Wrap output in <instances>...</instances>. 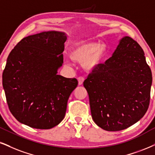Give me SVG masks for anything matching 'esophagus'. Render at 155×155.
<instances>
[{"mask_svg": "<svg viewBox=\"0 0 155 155\" xmlns=\"http://www.w3.org/2000/svg\"><path fill=\"white\" fill-rule=\"evenodd\" d=\"M78 84H79V85H83L84 80L85 79H84L83 77H79L78 78Z\"/></svg>", "mask_w": 155, "mask_h": 155, "instance_id": "34e87169", "label": "esophagus"}]
</instances>
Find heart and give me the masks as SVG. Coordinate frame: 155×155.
<instances>
[{"label": "heart", "mask_w": 155, "mask_h": 155, "mask_svg": "<svg viewBox=\"0 0 155 155\" xmlns=\"http://www.w3.org/2000/svg\"><path fill=\"white\" fill-rule=\"evenodd\" d=\"M107 54L105 44L98 42L74 43L70 49V55L73 60L83 62V68L87 70H93L100 65Z\"/></svg>", "instance_id": "heart-1"}]
</instances>
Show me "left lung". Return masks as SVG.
Masks as SVG:
<instances>
[{
	"instance_id": "8db88e82",
	"label": "left lung",
	"mask_w": 155,
	"mask_h": 155,
	"mask_svg": "<svg viewBox=\"0 0 155 155\" xmlns=\"http://www.w3.org/2000/svg\"><path fill=\"white\" fill-rule=\"evenodd\" d=\"M152 82L142 48L132 38L123 37L112 56L83 83L93 121L108 131L137 123L149 108Z\"/></svg>"
}]
</instances>
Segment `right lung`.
Listing matches in <instances>:
<instances>
[{
    "label": "right lung",
    "mask_w": 155,
    "mask_h": 155,
    "mask_svg": "<svg viewBox=\"0 0 155 155\" xmlns=\"http://www.w3.org/2000/svg\"><path fill=\"white\" fill-rule=\"evenodd\" d=\"M64 32L50 31L21 40L8 57L3 87L9 110L19 122L39 129L58 125L78 82L57 74L62 65Z\"/></svg>",
    "instance_id": "right-lung-1"
}]
</instances>
